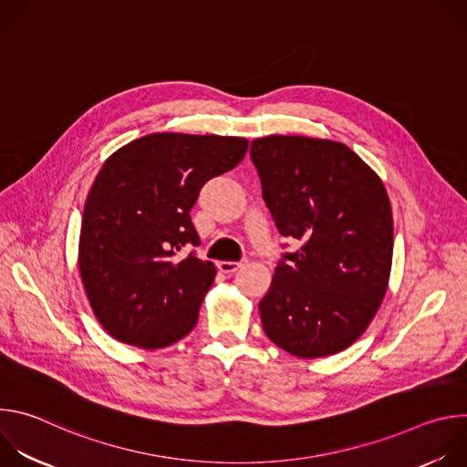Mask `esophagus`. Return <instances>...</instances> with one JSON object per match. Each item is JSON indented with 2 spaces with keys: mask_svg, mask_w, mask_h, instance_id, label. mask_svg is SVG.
Wrapping results in <instances>:
<instances>
[{
  "mask_svg": "<svg viewBox=\"0 0 467 467\" xmlns=\"http://www.w3.org/2000/svg\"><path fill=\"white\" fill-rule=\"evenodd\" d=\"M244 265V260H240V262H234V260H222V262H218V268H220V272H223V274H233V272H236L238 268H242Z\"/></svg>",
  "mask_w": 467,
  "mask_h": 467,
  "instance_id": "1",
  "label": "esophagus"
}]
</instances>
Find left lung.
<instances>
[{"label":"left lung","instance_id":"1","mask_svg":"<svg viewBox=\"0 0 467 467\" xmlns=\"http://www.w3.org/2000/svg\"><path fill=\"white\" fill-rule=\"evenodd\" d=\"M262 197L283 253L258 303L264 332L301 358L349 348L386 294L393 220L379 175L346 144L274 135L251 142Z\"/></svg>","mask_w":467,"mask_h":467}]
</instances>
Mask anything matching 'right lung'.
<instances>
[{"label":"right lung","instance_id":"add662e5","mask_svg":"<svg viewBox=\"0 0 467 467\" xmlns=\"http://www.w3.org/2000/svg\"><path fill=\"white\" fill-rule=\"evenodd\" d=\"M240 137L153 132L107 159L83 213L79 272L92 310L123 344L161 349L195 327L216 265L199 260L190 211L244 159Z\"/></svg>","mask_w":467,"mask_h":467}]
</instances>
